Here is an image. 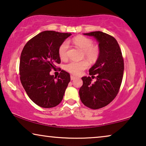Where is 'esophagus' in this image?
Wrapping results in <instances>:
<instances>
[{
  "label": "esophagus",
  "mask_w": 146,
  "mask_h": 146,
  "mask_svg": "<svg viewBox=\"0 0 146 146\" xmlns=\"http://www.w3.org/2000/svg\"><path fill=\"white\" fill-rule=\"evenodd\" d=\"M70 79H71V80H74L76 79V77L74 76H71Z\"/></svg>",
  "instance_id": "34e87169"
}]
</instances>
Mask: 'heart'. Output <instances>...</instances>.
<instances>
[{
    "instance_id": "b5f03b06",
    "label": "heart",
    "mask_w": 146,
    "mask_h": 146,
    "mask_svg": "<svg viewBox=\"0 0 146 146\" xmlns=\"http://www.w3.org/2000/svg\"><path fill=\"white\" fill-rule=\"evenodd\" d=\"M73 42L76 46L84 51V56L90 62H94L97 60L99 55V49L94 46L93 41L85 36H77L73 39ZM69 48V44L64 41L60 46L58 53L62 60H65L68 56V50ZM88 66V62L86 60L80 62L71 61L65 66V69L68 72L74 75H79L82 72L86 69Z\"/></svg>"
}]
</instances>
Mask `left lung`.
Segmentation results:
<instances>
[{
	"label": "left lung",
	"instance_id": "1",
	"mask_svg": "<svg viewBox=\"0 0 146 146\" xmlns=\"http://www.w3.org/2000/svg\"><path fill=\"white\" fill-rule=\"evenodd\" d=\"M83 35L93 36L98 41L99 55L89 70V74L93 79L95 75L97 81L92 83L93 79L90 76L82 78L83 85L79 95L86 106L96 110L109 104L118 93L123 78V60L118 43L113 36L100 31Z\"/></svg>",
	"mask_w": 146,
	"mask_h": 146
}]
</instances>
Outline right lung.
<instances>
[{
  "instance_id": "obj_1",
  "label": "right lung",
  "mask_w": 146,
  "mask_h": 146,
  "mask_svg": "<svg viewBox=\"0 0 146 146\" xmlns=\"http://www.w3.org/2000/svg\"><path fill=\"white\" fill-rule=\"evenodd\" d=\"M71 33L42 32L24 47L20 60V78L27 95L36 104L44 108L56 106L62 100L70 81L69 73L62 70L58 78L50 75L60 63V46Z\"/></svg>"
}]
</instances>
